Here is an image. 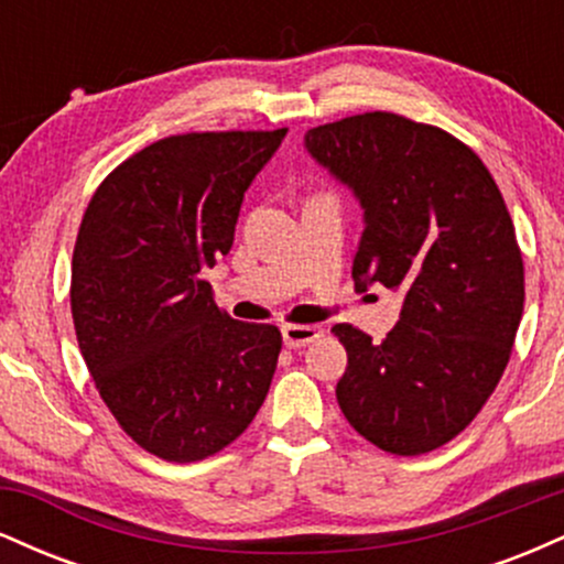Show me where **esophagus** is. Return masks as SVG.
<instances>
[{
    "label": "esophagus",
    "mask_w": 564,
    "mask_h": 564,
    "mask_svg": "<svg viewBox=\"0 0 564 564\" xmlns=\"http://www.w3.org/2000/svg\"><path fill=\"white\" fill-rule=\"evenodd\" d=\"M281 332H283V341H286V347L291 349L310 345V341L321 339L323 336V328L315 326V323H286Z\"/></svg>",
    "instance_id": "esophagus-1"
}]
</instances>
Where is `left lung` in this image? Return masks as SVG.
<instances>
[{"label": "left lung", "mask_w": 564, "mask_h": 564, "mask_svg": "<svg viewBox=\"0 0 564 564\" xmlns=\"http://www.w3.org/2000/svg\"><path fill=\"white\" fill-rule=\"evenodd\" d=\"M304 148L364 209L355 286L403 291L381 345L339 323L336 400L368 443L430 453L467 430L509 364L525 270L496 180L471 148L373 111L307 129Z\"/></svg>", "instance_id": "left-lung-1"}]
</instances>
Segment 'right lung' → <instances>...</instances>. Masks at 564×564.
I'll list each match as a JSON object with an SVG mask.
<instances>
[{
  "label": "right lung",
  "instance_id": "obj_1",
  "mask_svg": "<svg viewBox=\"0 0 564 564\" xmlns=\"http://www.w3.org/2000/svg\"><path fill=\"white\" fill-rule=\"evenodd\" d=\"M283 138L172 134L116 166L84 212L70 268L84 364L121 430L164 462L223 451L268 398L281 332L232 321L204 273Z\"/></svg>",
  "mask_w": 564,
  "mask_h": 564
}]
</instances>
